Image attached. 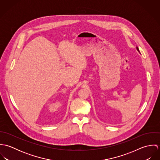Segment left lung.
Returning a JSON list of instances; mask_svg holds the SVG:
<instances>
[{
	"label": "left lung",
	"instance_id": "1",
	"mask_svg": "<svg viewBox=\"0 0 160 160\" xmlns=\"http://www.w3.org/2000/svg\"><path fill=\"white\" fill-rule=\"evenodd\" d=\"M137 50H138V52H139V50H138V47H137Z\"/></svg>",
	"mask_w": 160,
	"mask_h": 160
}]
</instances>
